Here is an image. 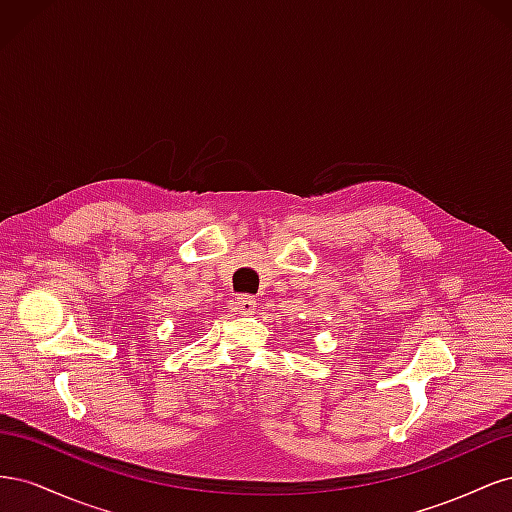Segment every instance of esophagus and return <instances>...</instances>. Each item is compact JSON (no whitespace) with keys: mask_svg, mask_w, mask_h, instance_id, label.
<instances>
[{"mask_svg":"<svg viewBox=\"0 0 512 512\" xmlns=\"http://www.w3.org/2000/svg\"><path fill=\"white\" fill-rule=\"evenodd\" d=\"M235 309L243 316H250L256 309V299L250 297V294H239V297L235 299Z\"/></svg>","mask_w":512,"mask_h":512,"instance_id":"esophagus-1","label":"esophagus"}]
</instances>
